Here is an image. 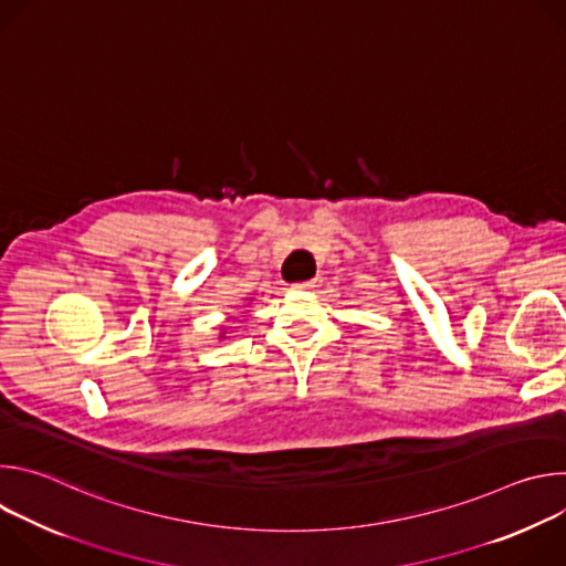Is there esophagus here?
<instances>
[{
    "label": "esophagus",
    "instance_id": "34e87169",
    "mask_svg": "<svg viewBox=\"0 0 566 566\" xmlns=\"http://www.w3.org/2000/svg\"><path fill=\"white\" fill-rule=\"evenodd\" d=\"M319 286V280H306V282H297L293 284V291H300V293H308V291H315Z\"/></svg>",
    "mask_w": 566,
    "mask_h": 566
}]
</instances>
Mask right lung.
I'll return each mask as SVG.
<instances>
[{
    "mask_svg": "<svg viewBox=\"0 0 566 566\" xmlns=\"http://www.w3.org/2000/svg\"><path fill=\"white\" fill-rule=\"evenodd\" d=\"M219 340H226V329H221V334H219Z\"/></svg>",
    "mask_w": 566,
    "mask_h": 566,
    "instance_id": "add662e5",
    "label": "right lung"
}]
</instances>
